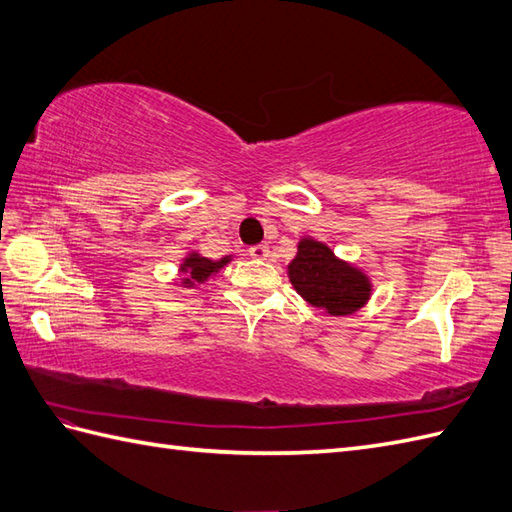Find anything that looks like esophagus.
<instances>
[{"mask_svg":"<svg viewBox=\"0 0 512 512\" xmlns=\"http://www.w3.org/2000/svg\"><path fill=\"white\" fill-rule=\"evenodd\" d=\"M249 256L256 260H265L269 256V247L267 245H252L249 247Z\"/></svg>","mask_w":512,"mask_h":512,"instance_id":"1","label":"esophagus"}]
</instances>
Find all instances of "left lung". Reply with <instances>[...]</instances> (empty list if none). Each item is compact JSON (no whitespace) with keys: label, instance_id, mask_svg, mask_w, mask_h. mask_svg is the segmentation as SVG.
I'll return each mask as SVG.
<instances>
[{"label":"left lung","instance_id":"obj_1","mask_svg":"<svg viewBox=\"0 0 512 512\" xmlns=\"http://www.w3.org/2000/svg\"><path fill=\"white\" fill-rule=\"evenodd\" d=\"M289 278L310 306L334 317L354 315L371 297L367 273L336 258L326 243L310 236L299 241L297 254L289 263Z\"/></svg>","mask_w":512,"mask_h":512}]
</instances>
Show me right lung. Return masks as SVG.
<instances>
[{
    "mask_svg": "<svg viewBox=\"0 0 512 512\" xmlns=\"http://www.w3.org/2000/svg\"><path fill=\"white\" fill-rule=\"evenodd\" d=\"M230 260H232V256H226L221 260H210V258H204L202 254L191 252L180 265V273L184 276L182 286H189L191 289V286H195V284L206 282L210 276H215L221 267H226Z\"/></svg>",
    "mask_w": 512,
    "mask_h": 512,
    "instance_id": "obj_1",
    "label": "right lung"
}]
</instances>
